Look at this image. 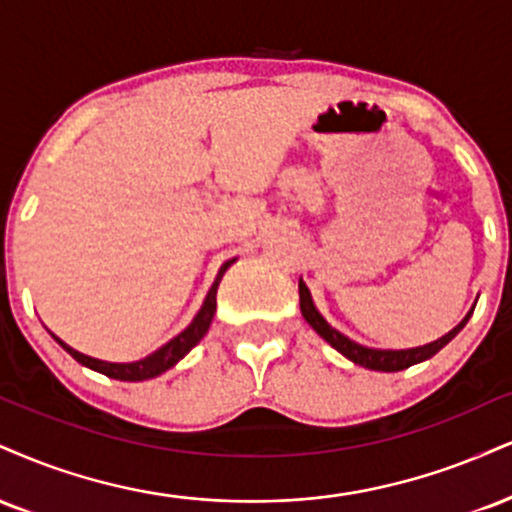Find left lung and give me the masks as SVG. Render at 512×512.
Returning <instances> with one entry per match:
<instances>
[{
  "label": "left lung",
  "instance_id": "obj_1",
  "mask_svg": "<svg viewBox=\"0 0 512 512\" xmlns=\"http://www.w3.org/2000/svg\"><path fill=\"white\" fill-rule=\"evenodd\" d=\"M298 291H300V312H303L305 322L312 326V329L317 331L319 336L324 338L329 346H334L338 353L346 355L350 362H355V365L360 367H367V369H377V372H400V369H408L412 365H417V362H424L429 360V357H434L439 350L446 346L451 338L458 334L460 329H463L465 322H467V315L463 322L455 326L453 331H448L446 336H441L439 341H432L427 343V346H420V348H408V350H381V348H367V346H360V343H355L353 338H348L346 334H341V331L334 329L326 319L319 315V310L312 303V295H310V288L305 286L303 279L298 283Z\"/></svg>",
  "mask_w": 512,
  "mask_h": 512
}]
</instances>
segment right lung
<instances>
[{
    "instance_id": "1",
    "label": "right lung",
    "mask_w": 512,
    "mask_h": 512,
    "mask_svg": "<svg viewBox=\"0 0 512 512\" xmlns=\"http://www.w3.org/2000/svg\"><path fill=\"white\" fill-rule=\"evenodd\" d=\"M231 262L233 260L224 262V267L219 269L217 279H214L212 288H209V293H207V298H205V303H202L200 312H197L193 322H190L186 329H183L176 338H171V341L166 343V346L155 350V353H152V355L143 357V360H138V362H104V360H97V357L78 353L76 348L66 346V343L61 341V338H57V336H54V338H57L59 346L64 348L66 353L73 357V360H78L80 365L95 369V372H100V374H104V377H109V379L145 381V379L159 377V374L166 372V369L174 367L178 360H183V357H186L190 350H193L197 343H200V338L207 334L209 324H212L214 312H217V288H219V281H221V276H224L226 269L231 267Z\"/></svg>"
}]
</instances>
